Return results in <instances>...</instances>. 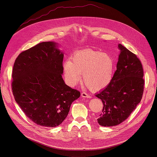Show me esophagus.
<instances>
[{
    "mask_svg": "<svg viewBox=\"0 0 157 157\" xmlns=\"http://www.w3.org/2000/svg\"><path fill=\"white\" fill-rule=\"evenodd\" d=\"M81 96L83 97H86V98H91V96H90L89 94H86V92H82Z\"/></svg>",
    "mask_w": 157,
    "mask_h": 157,
    "instance_id": "1",
    "label": "esophagus"
}]
</instances>
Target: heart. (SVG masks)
<instances>
[{
	"mask_svg": "<svg viewBox=\"0 0 157 157\" xmlns=\"http://www.w3.org/2000/svg\"><path fill=\"white\" fill-rule=\"evenodd\" d=\"M114 68L112 56L107 53L86 49L74 53L71 61L63 63V69L70 85L78 83L82 79L92 91L104 88L111 82Z\"/></svg>",
	"mask_w": 157,
	"mask_h": 157,
	"instance_id": "heart-1",
	"label": "heart"
}]
</instances>
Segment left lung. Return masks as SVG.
Here are the masks:
<instances>
[{"label": "left lung", "instance_id": "obj_1", "mask_svg": "<svg viewBox=\"0 0 157 157\" xmlns=\"http://www.w3.org/2000/svg\"><path fill=\"white\" fill-rule=\"evenodd\" d=\"M115 71L109 84L95 96L103 108L97 122L103 127L117 125L124 121L141 102L144 86L142 63L136 54L121 44Z\"/></svg>", "mask_w": 157, "mask_h": 157}]
</instances>
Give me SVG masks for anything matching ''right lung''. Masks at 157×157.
<instances>
[{
    "instance_id": "1",
    "label": "right lung",
    "mask_w": 157,
    "mask_h": 157,
    "mask_svg": "<svg viewBox=\"0 0 157 157\" xmlns=\"http://www.w3.org/2000/svg\"><path fill=\"white\" fill-rule=\"evenodd\" d=\"M63 59L55 43L43 42L22 52L15 60L11 83L14 99L39 125H60L80 96L62 79Z\"/></svg>"
}]
</instances>
